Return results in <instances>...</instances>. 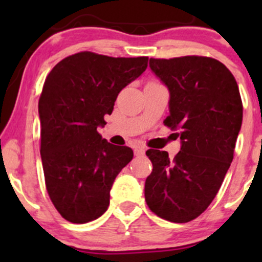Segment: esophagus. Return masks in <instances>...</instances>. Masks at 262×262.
<instances>
[{
    "label": "esophagus",
    "instance_id": "1",
    "mask_svg": "<svg viewBox=\"0 0 262 262\" xmlns=\"http://www.w3.org/2000/svg\"><path fill=\"white\" fill-rule=\"evenodd\" d=\"M134 154L137 156H143L145 154V148H144V146H138V148H135L134 150Z\"/></svg>",
    "mask_w": 262,
    "mask_h": 262
}]
</instances>
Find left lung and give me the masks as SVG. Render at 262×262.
Returning a JSON list of instances; mask_svg holds the SVG:
<instances>
[{
  "mask_svg": "<svg viewBox=\"0 0 262 262\" xmlns=\"http://www.w3.org/2000/svg\"><path fill=\"white\" fill-rule=\"evenodd\" d=\"M149 66L170 93L165 125L181 139L173 159L149 149L152 171L145 181L151 212L187 223L214 200L233 161L243 122V103L233 74L207 56L150 59Z\"/></svg>",
  "mask_w": 262,
  "mask_h": 262,
  "instance_id": "left-lung-1",
  "label": "left lung"
}]
</instances>
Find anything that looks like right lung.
Listing matches in <instances>:
<instances>
[{"label":"right lung","mask_w":262,"mask_h":262,"mask_svg":"<svg viewBox=\"0 0 262 262\" xmlns=\"http://www.w3.org/2000/svg\"><path fill=\"white\" fill-rule=\"evenodd\" d=\"M148 58H111L81 52L58 62L39 98L40 156L45 186L62 218L83 224L110 206L117 175L133 150L102 139L104 116L118 93L140 76Z\"/></svg>","instance_id":"obj_1"}]
</instances>
